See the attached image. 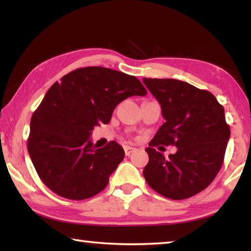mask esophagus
<instances>
[{
  "label": "esophagus",
  "mask_w": 251,
  "mask_h": 251,
  "mask_svg": "<svg viewBox=\"0 0 251 251\" xmlns=\"http://www.w3.org/2000/svg\"><path fill=\"white\" fill-rule=\"evenodd\" d=\"M136 150L135 148H132V147H128V146H126L125 148H124V151H125V154L126 155H130V154L134 152Z\"/></svg>",
  "instance_id": "obj_1"
}]
</instances>
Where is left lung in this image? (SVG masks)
Returning <instances> with one entry per match:
<instances>
[{
  "instance_id": "1",
  "label": "left lung",
  "mask_w": 251,
  "mask_h": 251,
  "mask_svg": "<svg viewBox=\"0 0 251 251\" xmlns=\"http://www.w3.org/2000/svg\"><path fill=\"white\" fill-rule=\"evenodd\" d=\"M143 83L162 106L164 124L149 143L143 176L151 188L170 200H185L209 185L222 166L230 138L225 109L208 90L174 78ZM175 145L165 159L154 147Z\"/></svg>"
}]
</instances>
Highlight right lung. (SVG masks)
<instances>
[{
    "label": "right lung",
    "mask_w": 251,
    "mask_h": 251,
    "mask_svg": "<svg viewBox=\"0 0 251 251\" xmlns=\"http://www.w3.org/2000/svg\"><path fill=\"white\" fill-rule=\"evenodd\" d=\"M146 95L137 77L103 67L76 69L52 84L31 117L26 146L47 188L73 201L100 193L125 152L116 141L97 149L92 130L108 124L123 100Z\"/></svg>",
    "instance_id": "obj_1"
}]
</instances>
